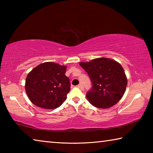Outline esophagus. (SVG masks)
Listing matches in <instances>:
<instances>
[{"mask_svg":"<svg viewBox=\"0 0 153 153\" xmlns=\"http://www.w3.org/2000/svg\"><path fill=\"white\" fill-rule=\"evenodd\" d=\"M77 88H79L80 89V90H84V86H83V85L82 84H79L78 86H77Z\"/></svg>","mask_w":153,"mask_h":153,"instance_id":"esophagus-1","label":"esophagus"}]
</instances>
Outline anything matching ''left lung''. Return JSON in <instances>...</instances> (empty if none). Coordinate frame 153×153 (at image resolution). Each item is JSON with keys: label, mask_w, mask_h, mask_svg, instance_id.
Listing matches in <instances>:
<instances>
[{"label": "left lung", "mask_w": 153, "mask_h": 153, "mask_svg": "<svg viewBox=\"0 0 153 153\" xmlns=\"http://www.w3.org/2000/svg\"><path fill=\"white\" fill-rule=\"evenodd\" d=\"M81 66L92 82L86 94L87 99L94 107L108 108L120 101L125 93L128 80L122 66L108 58H97L81 62Z\"/></svg>", "instance_id": "1"}]
</instances>
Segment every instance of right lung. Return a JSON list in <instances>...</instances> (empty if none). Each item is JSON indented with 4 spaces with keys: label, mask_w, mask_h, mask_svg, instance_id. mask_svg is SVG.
<instances>
[{
    "label": "right lung",
    "mask_w": 153,
    "mask_h": 153,
    "mask_svg": "<svg viewBox=\"0 0 153 153\" xmlns=\"http://www.w3.org/2000/svg\"><path fill=\"white\" fill-rule=\"evenodd\" d=\"M66 69V66L53 62H45L33 68L28 74L25 85L30 101L46 109L60 107L70 91Z\"/></svg>",
    "instance_id": "1"
}]
</instances>
